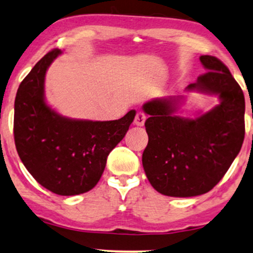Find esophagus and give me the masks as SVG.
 <instances>
[{"label": "esophagus", "instance_id": "esophagus-1", "mask_svg": "<svg viewBox=\"0 0 253 253\" xmlns=\"http://www.w3.org/2000/svg\"><path fill=\"white\" fill-rule=\"evenodd\" d=\"M146 119H147L146 114L143 112H137L135 114V118H134V124H135L136 126H143Z\"/></svg>", "mask_w": 253, "mask_h": 253}]
</instances>
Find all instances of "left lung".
Wrapping results in <instances>:
<instances>
[{"instance_id":"left-lung-1","label":"left lung","mask_w":253,"mask_h":253,"mask_svg":"<svg viewBox=\"0 0 253 253\" xmlns=\"http://www.w3.org/2000/svg\"><path fill=\"white\" fill-rule=\"evenodd\" d=\"M207 73L187 90L217 95L221 103L197 119L173 116L178 99H154L143 105L148 144L142 154L151 186L169 197L210 192L240 153L245 135L243 90L221 60L201 55Z\"/></svg>"}]
</instances>
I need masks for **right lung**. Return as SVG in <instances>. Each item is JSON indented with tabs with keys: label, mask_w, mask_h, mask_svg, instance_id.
Wrapping results in <instances>:
<instances>
[{
	"label": "right lung",
	"mask_w": 253,
	"mask_h": 253,
	"mask_svg": "<svg viewBox=\"0 0 253 253\" xmlns=\"http://www.w3.org/2000/svg\"><path fill=\"white\" fill-rule=\"evenodd\" d=\"M61 50H50L19 84L13 136L17 153L38 183L59 195L85 193L98 183L109 154L124 139L135 117L118 120H74L46 105V70Z\"/></svg>",
	"instance_id": "right-lung-1"
}]
</instances>
